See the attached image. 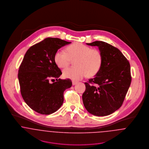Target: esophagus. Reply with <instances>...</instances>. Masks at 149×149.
<instances>
[{
  "mask_svg": "<svg viewBox=\"0 0 149 149\" xmlns=\"http://www.w3.org/2000/svg\"><path fill=\"white\" fill-rule=\"evenodd\" d=\"M77 84V82L76 81H72V85H75Z\"/></svg>",
  "mask_w": 149,
  "mask_h": 149,
  "instance_id": "esophagus-1",
  "label": "esophagus"
}]
</instances>
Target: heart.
Returning <instances> with one entry per match:
<instances>
[{"label":"heart","mask_w":149,"mask_h":149,"mask_svg":"<svg viewBox=\"0 0 149 149\" xmlns=\"http://www.w3.org/2000/svg\"><path fill=\"white\" fill-rule=\"evenodd\" d=\"M67 52L58 50L54 55L56 64L61 68L67 67L72 61H75L73 68H68L63 71L65 78L79 80L88 74L94 76L102 68V55L97 50L92 49L80 42H76L68 46Z\"/></svg>","instance_id":"obj_1"}]
</instances>
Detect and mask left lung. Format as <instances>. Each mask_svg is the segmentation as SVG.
<instances>
[{"mask_svg": "<svg viewBox=\"0 0 149 149\" xmlns=\"http://www.w3.org/2000/svg\"><path fill=\"white\" fill-rule=\"evenodd\" d=\"M86 44L98 47L102 64L95 77L85 83L83 103L94 116H108L118 109L125 100L132 79L130 64L118 49L105 42L96 41Z\"/></svg>", "mask_w": 149, "mask_h": 149, "instance_id": "8db88e82", "label": "left lung"}]
</instances>
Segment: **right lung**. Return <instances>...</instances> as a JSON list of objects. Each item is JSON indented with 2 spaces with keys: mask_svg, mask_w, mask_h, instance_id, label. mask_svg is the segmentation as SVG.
<instances>
[{
  "mask_svg": "<svg viewBox=\"0 0 149 149\" xmlns=\"http://www.w3.org/2000/svg\"><path fill=\"white\" fill-rule=\"evenodd\" d=\"M70 43L47 38L30 47L24 56L18 74L21 94L27 105L38 113L49 115L59 109L64 91L72 85L70 79L59 78L62 73L54 61L58 50ZM54 79L57 81L51 84L49 80Z\"/></svg>",
  "mask_w": 149,
  "mask_h": 149,
  "instance_id": "obj_1",
  "label": "right lung"
}]
</instances>
